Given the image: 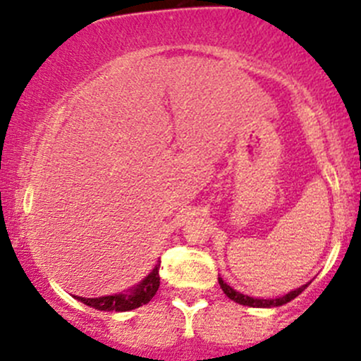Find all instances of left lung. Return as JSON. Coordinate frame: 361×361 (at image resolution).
<instances>
[{
    "mask_svg": "<svg viewBox=\"0 0 361 361\" xmlns=\"http://www.w3.org/2000/svg\"><path fill=\"white\" fill-rule=\"evenodd\" d=\"M218 283H220L221 290H224V293L227 295L231 300L238 302V304H241V305H248V307H278V305L288 304L290 300H293L295 297H298V295L304 292L309 285V283L307 285H302L300 288L292 290V292H288L279 298H258V297H248V295L238 292V290H234L232 286H228L221 278H218Z\"/></svg>",
    "mask_w": 361,
    "mask_h": 361,
    "instance_id": "1",
    "label": "left lung"
}]
</instances>
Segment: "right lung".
Segmentation results:
<instances>
[{
  "label": "right lung",
  "instance_id": "1",
  "mask_svg": "<svg viewBox=\"0 0 361 361\" xmlns=\"http://www.w3.org/2000/svg\"><path fill=\"white\" fill-rule=\"evenodd\" d=\"M159 267L160 264L155 265L154 271H152L147 278L141 279L137 285H134L133 288L126 290V292L106 295V297H96V298L78 297V295H73V297H75L76 300L83 302L85 305H90V307L97 309V311H115V312L133 311V309L140 307V305L148 304V302L154 298V295L157 293L160 286Z\"/></svg>",
  "mask_w": 361,
  "mask_h": 361
}]
</instances>
